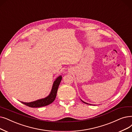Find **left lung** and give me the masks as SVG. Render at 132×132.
<instances>
[{
	"label": "left lung",
	"mask_w": 132,
	"mask_h": 132,
	"mask_svg": "<svg viewBox=\"0 0 132 132\" xmlns=\"http://www.w3.org/2000/svg\"><path fill=\"white\" fill-rule=\"evenodd\" d=\"M81 101H82V102H84V103H85V104H87V103H86V102H84V101H82V100H81Z\"/></svg>",
	"instance_id": "left-lung-1"
}]
</instances>
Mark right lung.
<instances>
[{
	"instance_id": "1",
	"label": "right lung",
	"mask_w": 132,
	"mask_h": 132,
	"mask_svg": "<svg viewBox=\"0 0 132 132\" xmlns=\"http://www.w3.org/2000/svg\"><path fill=\"white\" fill-rule=\"evenodd\" d=\"M61 79L62 77L61 76H60L55 79L53 82L52 90L51 91L50 94L47 97H46V98L31 102H24L22 101H21V102L28 107L33 108L43 107L51 104V103H52L54 101L56 98L57 91H58V89L61 81Z\"/></svg>"
}]
</instances>
